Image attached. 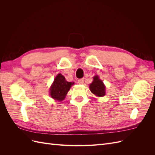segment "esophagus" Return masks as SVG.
I'll list each match as a JSON object with an SVG mask.
<instances>
[{"mask_svg":"<svg viewBox=\"0 0 155 155\" xmlns=\"http://www.w3.org/2000/svg\"><path fill=\"white\" fill-rule=\"evenodd\" d=\"M78 81L79 84H81V85H82V84H83V83H84V79L83 78L79 79H78Z\"/></svg>","mask_w":155,"mask_h":155,"instance_id":"esophagus-1","label":"esophagus"}]
</instances>
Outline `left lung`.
Listing matches in <instances>:
<instances>
[{"instance_id":"obj_1","label":"left lung","mask_w":155,"mask_h":155,"mask_svg":"<svg viewBox=\"0 0 155 155\" xmlns=\"http://www.w3.org/2000/svg\"><path fill=\"white\" fill-rule=\"evenodd\" d=\"M89 88L91 92L96 96L102 97L105 95V86L98 76L93 77V81L89 85Z\"/></svg>"}]
</instances>
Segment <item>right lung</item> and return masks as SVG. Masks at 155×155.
I'll use <instances>...</instances> for the list:
<instances>
[{"label":"right lung","mask_w":155,"mask_h":155,"mask_svg":"<svg viewBox=\"0 0 155 155\" xmlns=\"http://www.w3.org/2000/svg\"><path fill=\"white\" fill-rule=\"evenodd\" d=\"M74 82H68L62 74H59L50 88V95L53 99L61 101L66 97Z\"/></svg>","instance_id":"obj_1"}]
</instances>
